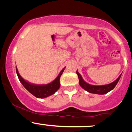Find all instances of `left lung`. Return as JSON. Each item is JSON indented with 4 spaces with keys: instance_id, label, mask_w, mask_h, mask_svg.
I'll list each match as a JSON object with an SVG mask.
<instances>
[{
    "instance_id": "8db88e82",
    "label": "left lung",
    "mask_w": 132,
    "mask_h": 132,
    "mask_svg": "<svg viewBox=\"0 0 132 132\" xmlns=\"http://www.w3.org/2000/svg\"><path fill=\"white\" fill-rule=\"evenodd\" d=\"M76 73H77L78 76L79 85H80V86L82 89H84V90L87 91L89 93L100 94V95L105 94L108 93V92L111 91V90H113V89L115 87V86H116V84H118V81L119 80L122 75V73L120 75L118 78L114 81V82H111V83L102 86H95L88 84L87 82H86V81H84V79H82V76H81V75L79 73L78 70L76 71Z\"/></svg>"
}]
</instances>
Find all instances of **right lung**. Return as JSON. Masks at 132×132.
<instances>
[{
	"label": "right lung",
	"mask_w": 132,
	"mask_h": 132,
	"mask_svg": "<svg viewBox=\"0 0 132 132\" xmlns=\"http://www.w3.org/2000/svg\"><path fill=\"white\" fill-rule=\"evenodd\" d=\"M65 67H64L60 73L59 74L57 77L54 80L52 81L50 83L47 84H32L30 82H29L28 81H26L21 77L19 75L18 70L17 67H16V73H17L18 77L21 82V84L27 89V90L32 94V95L36 97L37 98H43L48 97L49 96L53 95L56 92L57 90L59 89L61 84H60V78L62 74L63 71H64Z\"/></svg>",
	"instance_id": "right-lung-1"
}]
</instances>
